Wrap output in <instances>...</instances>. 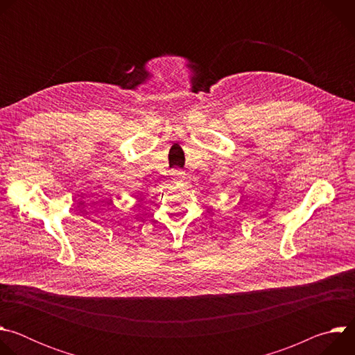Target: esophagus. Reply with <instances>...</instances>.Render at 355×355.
<instances>
[{
	"mask_svg": "<svg viewBox=\"0 0 355 355\" xmlns=\"http://www.w3.org/2000/svg\"><path fill=\"white\" fill-rule=\"evenodd\" d=\"M173 175L177 177V178H184V173H181V171H174Z\"/></svg>",
	"mask_w": 355,
	"mask_h": 355,
	"instance_id": "1",
	"label": "esophagus"
}]
</instances>
